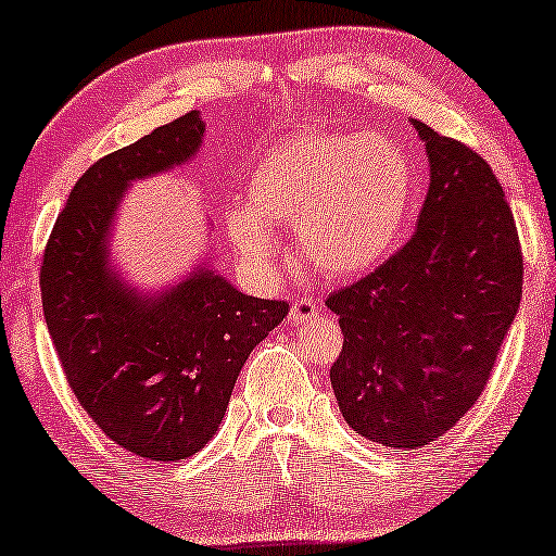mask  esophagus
Here are the masks:
<instances>
[{"instance_id":"esophagus-1","label":"esophagus","mask_w":556,"mask_h":556,"mask_svg":"<svg viewBox=\"0 0 556 556\" xmlns=\"http://www.w3.org/2000/svg\"><path fill=\"white\" fill-rule=\"evenodd\" d=\"M321 312V306H317L309 300H296L292 304V309H289V321H294V325H306V321L317 319Z\"/></svg>"}]
</instances>
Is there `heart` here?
<instances>
[{
  "instance_id": "obj_1",
  "label": "heart",
  "mask_w": 556,
  "mask_h": 556,
  "mask_svg": "<svg viewBox=\"0 0 556 556\" xmlns=\"http://www.w3.org/2000/svg\"><path fill=\"white\" fill-rule=\"evenodd\" d=\"M412 189V162L392 139L304 129L252 172L247 206L229 212L227 229L239 254L262 267L279 250L269 225H296L304 260L350 279L396 250Z\"/></svg>"
}]
</instances>
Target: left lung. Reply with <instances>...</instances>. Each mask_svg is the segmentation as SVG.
I'll list each match as a JSON object with an SVG mask.
<instances>
[{
	"label": "left lung",
	"instance_id": "8db88e82",
	"mask_svg": "<svg viewBox=\"0 0 556 556\" xmlns=\"http://www.w3.org/2000/svg\"><path fill=\"white\" fill-rule=\"evenodd\" d=\"M429 154L417 229L387 262L327 296L344 344L329 379L369 442L417 450L457 425L490 382L521 300L511 206L475 149L414 119Z\"/></svg>",
	"mask_w": 556,
	"mask_h": 556
}]
</instances>
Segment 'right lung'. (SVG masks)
I'll list each match as a JSON object with an SVG mask.
<instances>
[{
	"mask_svg": "<svg viewBox=\"0 0 556 556\" xmlns=\"http://www.w3.org/2000/svg\"><path fill=\"white\" fill-rule=\"evenodd\" d=\"M204 137L187 112L94 162L74 185L41 256V309L74 396L94 425L152 462L192 457L225 417L247 357L287 317L212 269L139 296L106 267V235L131 179L177 167Z\"/></svg>",
	"mask_w": 556,
	"mask_h": 556,
	"instance_id": "add662e5",
	"label": "right lung"
}]
</instances>
